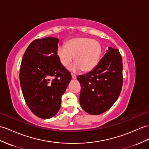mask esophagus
Listing matches in <instances>:
<instances>
[{"mask_svg":"<svg viewBox=\"0 0 149 149\" xmlns=\"http://www.w3.org/2000/svg\"><path fill=\"white\" fill-rule=\"evenodd\" d=\"M71 77H72V79H75L76 78H77V76L74 75V74H71Z\"/></svg>","mask_w":149,"mask_h":149,"instance_id":"34e87169","label":"esophagus"}]
</instances>
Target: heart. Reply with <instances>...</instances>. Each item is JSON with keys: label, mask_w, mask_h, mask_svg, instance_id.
<instances>
[{"label": "heart", "mask_w": 149, "mask_h": 149, "mask_svg": "<svg viewBox=\"0 0 149 149\" xmlns=\"http://www.w3.org/2000/svg\"><path fill=\"white\" fill-rule=\"evenodd\" d=\"M57 54L61 63L64 67H68L74 57L76 63L70 68V71L90 72L99 63L102 47L99 42L92 38L78 37L70 39L66 45L59 46Z\"/></svg>", "instance_id": "b5f03b06"}]
</instances>
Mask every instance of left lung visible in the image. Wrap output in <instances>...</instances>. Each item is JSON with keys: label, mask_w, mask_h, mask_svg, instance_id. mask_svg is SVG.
I'll list each match as a JSON object with an SVG mask.
<instances>
[{"label": "left lung", "mask_w": 149, "mask_h": 149, "mask_svg": "<svg viewBox=\"0 0 149 149\" xmlns=\"http://www.w3.org/2000/svg\"><path fill=\"white\" fill-rule=\"evenodd\" d=\"M79 104L87 113L98 115L109 109L120 95L123 85V63L119 50L109 47L96 68L79 75Z\"/></svg>", "instance_id": "1"}]
</instances>
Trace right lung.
Returning a JSON list of instances; mask_svg holds the SVG:
<instances>
[{"instance_id": "add662e5", "label": "right lung", "mask_w": 149, "mask_h": 149, "mask_svg": "<svg viewBox=\"0 0 149 149\" xmlns=\"http://www.w3.org/2000/svg\"><path fill=\"white\" fill-rule=\"evenodd\" d=\"M58 43L56 37L35 40L21 64L19 80L25 102L42 119L51 118L59 111L61 97L71 80L57 56Z\"/></svg>"}]
</instances>
